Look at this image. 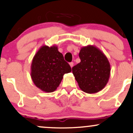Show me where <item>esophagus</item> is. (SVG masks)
Masks as SVG:
<instances>
[{
    "mask_svg": "<svg viewBox=\"0 0 133 133\" xmlns=\"http://www.w3.org/2000/svg\"><path fill=\"white\" fill-rule=\"evenodd\" d=\"M69 65H70V66H71V68H72L73 65H74V62H70Z\"/></svg>",
    "mask_w": 133,
    "mask_h": 133,
    "instance_id": "34e87169",
    "label": "esophagus"
}]
</instances>
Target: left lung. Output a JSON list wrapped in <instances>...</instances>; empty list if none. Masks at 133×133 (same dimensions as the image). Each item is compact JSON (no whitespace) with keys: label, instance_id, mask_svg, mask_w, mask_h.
<instances>
[{"label":"left lung","instance_id":"left-lung-1","mask_svg":"<svg viewBox=\"0 0 133 133\" xmlns=\"http://www.w3.org/2000/svg\"><path fill=\"white\" fill-rule=\"evenodd\" d=\"M79 56L81 62L72 70L80 89L89 94L101 91L110 77L108 58L99 49L91 45L82 47Z\"/></svg>","mask_w":133,"mask_h":133}]
</instances>
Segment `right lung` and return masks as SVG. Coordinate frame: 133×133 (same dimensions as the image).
<instances>
[{
	"label": "right lung",
	"mask_w": 133,
	"mask_h": 133,
	"mask_svg": "<svg viewBox=\"0 0 133 133\" xmlns=\"http://www.w3.org/2000/svg\"><path fill=\"white\" fill-rule=\"evenodd\" d=\"M30 70L34 84L45 92L56 91L61 82L64 74L72 71L56 45L41 46L34 56Z\"/></svg>",
	"instance_id": "right-lung-1"
}]
</instances>
